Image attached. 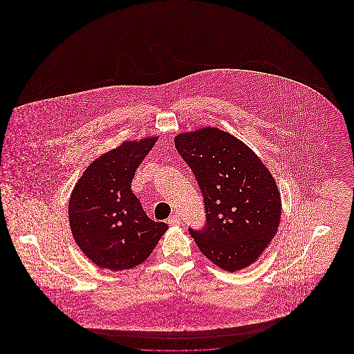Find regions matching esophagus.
Returning a JSON list of instances; mask_svg holds the SVG:
<instances>
[{
	"label": "esophagus",
	"mask_w": 354,
	"mask_h": 354,
	"mask_svg": "<svg viewBox=\"0 0 354 354\" xmlns=\"http://www.w3.org/2000/svg\"><path fill=\"white\" fill-rule=\"evenodd\" d=\"M167 223H169V225H180L182 224V219L179 218V215H172V216H169Z\"/></svg>",
	"instance_id": "obj_1"
}]
</instances>
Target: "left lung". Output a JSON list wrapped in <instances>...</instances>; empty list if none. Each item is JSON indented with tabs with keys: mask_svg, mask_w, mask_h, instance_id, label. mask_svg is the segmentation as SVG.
I'll return each mask as SVG.
<instances>
[{
	"mask_svg": "<svg viewBox=\"0 0 354 354\" xmlns=\"http://www.w3.org/2000/svg\"><path fill=\"white\" fill-rule=\"evenodd\" d=\"M174 142L202 189L207 223L202 231L189 228L201 252L227 272L250 267L281 219V196L270 169L244 142L218 127L180 133Z\"/></svg>",
	"mask_w": 354,
	"mask_h": 354,
	"instance_id": "8db88e82",
	"label": "left lung"
}]
</instances>
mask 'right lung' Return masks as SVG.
Masks as SVG:
<instances>
[{"label":"right lung","instance_id":"right-lung-1","mask_svg":"<svg viewBox=\"0 0 354 354\" xmlns=\"http://www.w3.org/2000/svg\"><path fill=\"white\" fill-rule=\"evenodd\" d=\"M156 135L124 140L93 160L68 199V225L81 251L100 268L131 270L142 264L169 225L150 219L131 191L135 171Z\"/></svg>","mask_w":354,"mask_h":354}]
</instances>
